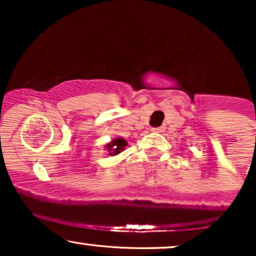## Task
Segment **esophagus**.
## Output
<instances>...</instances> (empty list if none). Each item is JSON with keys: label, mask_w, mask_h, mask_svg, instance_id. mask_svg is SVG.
Masks as SVG:
<instances>
[{"label": "esophagus", "mask_w": 256, "mask_h": 256, "mask_svg": "<svg viewBox=\"0 0 256 256\" xmlns=\"http://www.w3.org/2000/svg\"><path fill=\"white\" fill-rule=\"evenodd\" d=\"M152 131H154V132H164V131H165V126H158V128H152Z\"/></svg>", "instance_id": "obj_1"}]
</instances>
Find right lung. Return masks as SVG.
Wrapping results in <instances>:
<instances>
[{
  "label": "right lung",
  "instance_id": "add662e5",
  "mask_svg": "<svg viewBox=\"0 0 256 256\" xmlns=\"http://www.w3.org/2000/svg\"><path fill=\"white\" fill-rule=\"evenodd\" d=\"M128 146V142L124 140V138L118 137L116 140H113L112 142L106 144V148L110 152V155L114 156V155H118L119 152H122L125 149V146Z\"/></svg>",
  "mask_w": 256,
  "mask_h": 256
}]
</instances>
